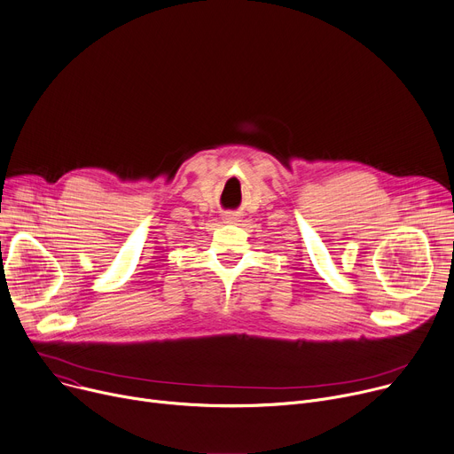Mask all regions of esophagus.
<instances>
[{
    "label": "esophagus",
    "mask_w": 454,
    "mask_h": 454,
    "mask_svg": "<svg viewBox=\"0 0 454 454\" xmlns=\"http://www.w3.org/2000/svg\"><path fill=\"white\" fill-rule=\"evenodd\" d=\"M234 220H236V218H234V215H227V216H225V222H229V223H231V222H234Z\"/></svg>",
    "instance_id": "34e87169"
}]
</instances>
